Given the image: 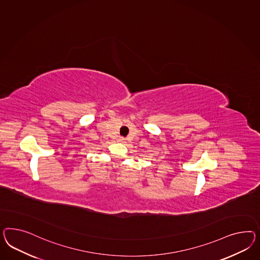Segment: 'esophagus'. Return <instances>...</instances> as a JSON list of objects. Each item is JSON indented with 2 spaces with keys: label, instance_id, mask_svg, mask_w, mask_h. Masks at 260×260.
Here are the masks:
<instances>
[{
  "label": "esophagus",
  "instance_id": "obj_1",
  "mask_svg": "<svg viewBox=\"0 0 260 260\" xmlns=\"http://www.w3.org/2000/svg\"><path fill=\"white\" fill-rule=\"evenodd\" d=\"M125 140H126V139H125L124 137H120L119 138V142H122V143H124V142H125Z\"/></svg>",
  "mask_w": 260,
  "mask_h": 260
}]
</instances>
